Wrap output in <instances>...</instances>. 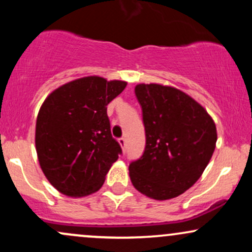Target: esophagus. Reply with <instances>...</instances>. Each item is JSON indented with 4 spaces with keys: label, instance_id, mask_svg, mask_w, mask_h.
Returning <instances> with one entry per match:
<instances>
[{
    "label": "esophagus",
    "instance_id": "1",
    "mask_svg": "<svg viewBox=\"0 0 252 252\" xmlns=\"http://www.w3.org/2000/svg\"><path fill=\"white\" fill-rule=\"evenodd\" d=\"M118 143H120V146L122 147V149H123V152H126V138H120V140H118Z\"/></svg>",
    "mask_w": 252,
    "mask_h": 252
}]
</instances>
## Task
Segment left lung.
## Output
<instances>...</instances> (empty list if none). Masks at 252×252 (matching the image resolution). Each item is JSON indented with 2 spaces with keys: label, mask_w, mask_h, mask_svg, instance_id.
Masks as SVG:
<instances>
[{
  "label": "left lung",
  "mask_w": 252,
  "mask_h": 252,
  "mask_svg": "<svg viewBox=\"0 0 252 252\" xmlns=\"http://www.w3.org/2000/svg\"><path fill=\"white\" fill-rule=\"evenodd\" d=\"M135 94L142 108L146 148L129 164V176L138 192L167 200L198 181L217 142L212 117L180 90L160 84H138Z\"/></svg>",
  "instance_id": "1"
}]
</instances>
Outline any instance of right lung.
<instances>
[{
	"instance_id": "right-lung-1",
	"label": "right lung",
	"mask_w": 252,
	"mask_h": 252,
	"mask_svg": "<svg viewBox=\"0 0 252 252\" xmlns=\"http://www.w3.org/2000/svg\"><path fill=\"white\" fill-rule=\"evenodd\" d=\"M126 82L91 76L54 90L39 110L35 147L40 167L52 186L67 196L97 192L118 155L106 105Z\"/></svg>"
}]
</instances>
